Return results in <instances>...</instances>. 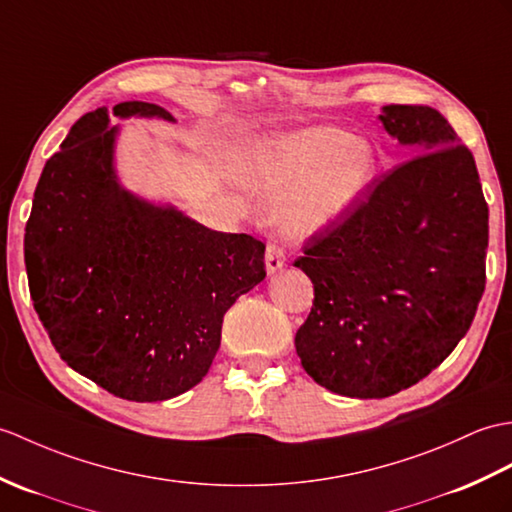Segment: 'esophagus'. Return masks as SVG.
Wrapping results in <instances>:
<instances>
[{
  "label": "esophagus",
  "mask_w": 512,
  "mask_h": 512,
  "mask_svg": "<svg viewBox=\"0 0 512 512\" xmlns=\"http://www.w3.org/2000/svg\"><path fill=\"white\" fill-rule=\"evenodd\" d=\"M283 261H285L283 246L277 244V242H270L266 246V268H268V272H277L283 266Z\"/></svg>",
  "instance_id": "34e87169"
}]
</instances>
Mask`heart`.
I'll list each match as a JSON object with an SVG mask.
<instances>
[{"label": "heart", "instance_id": "obj_1", "mask_svg": "<svg viewBox=\"0 0 512 512\" xmlns=\"http://www.w3.org/2000/svg\"><path fill=\"white\" fill-rule=\"evenodd\" d=\"M244 176L270 198L285 200L281 220L288 231H314L347 211L375 172L366 146L338 128L259 144L242 161Z\"/></svg>", "mask_w": 512, "mask_h": 512}]
</instances>
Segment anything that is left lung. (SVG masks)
<instances>
[{"label": "left lung", "mask_w": 512, "mask_h": 512, "mask_svg": "<svg viewBox=\"0 0 512 512\" xmlns=\"http://www.w3.org/2000/svg\"><path fill=\"white\" fill-rule=\"evenodd\" d=\"M412 159L303 242L314 283L294 347L316 384L384 399L430 375L467 334L486 283L489 205L471 150L430 106L379 115Z\"/></svg>", "instance_id": "obj_1"}]
</instances>
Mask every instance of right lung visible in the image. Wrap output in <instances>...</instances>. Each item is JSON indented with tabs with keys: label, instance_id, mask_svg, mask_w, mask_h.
I'll return each mask as SVG.
<instances>
[{
	"label": "right lung",
	"instance_id": "right-lung-1",
	"mask_svg": "<svg viewBox=\"0 0 512 512\" xmlns=\"http://www.w3.org/2000/svg\"><path fill=\"white\" fill-rule=\"evenodd\" d=\"M113 113L172 120L137 100ZM106 124V106L82 115L41 172L23 237L30 296L67 366L120 399H172L207 375L224 314L266 277V244L124 192Z\"/></svg>",
	"mask_w": 512,
	"mask_h": 512
}]
</instances>
